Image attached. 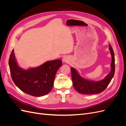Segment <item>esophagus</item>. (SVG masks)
<instances>
[{"instance_id": "obj_1", "label": "esophagus", "mask_w": 126, "mask_h": 126, "mask_svg": "<svg viewBox=\"0 0 126 126\" xmlns=\"http://www.w3.org/2000/svg\"><path fill=\"white\" fill-rule=\"evenodd\" d=\"M63 61L64 62V63H67L68 62V58H67L66 57H64V58L63 59Z\"/></svg>"}]
</instances>
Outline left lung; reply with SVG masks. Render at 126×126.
I'll use <instances>...</instances> for the list:
<instances>
[{"instance_id": "obj_1", "label": "left lung", "mask_w": 126, "mask_h": 126, "mask_svg": "<svg viewBox=\"0 0 126 126\" xmlns=\"http://www.w3.org/2000/svg\"><path fill=\"white\" fill-rule=\"evenodd\" d=\"M109 49L111 55V70L106 77L100 81H93L82 77L75 68H70L73 86L78 93L83 94H99L104 91L113 78L115 71V63L114 52L111 45L109 44Z\"/></svg>"}]
</instances>
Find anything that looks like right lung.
<instances>
[{"label":"right lung","mask_w":126,"mask_h":126,"mask_svg":"<svg viewBox=\"0 0 126 126\" xmlns=\"http://www.w3.org/2000/svg\"><path fill=\"white\" fill-rule=\"evenodd\" d=\"M62 65L60 60H54L25 70L18 65L14 49L9 59L10 74L15 84L23 92L34 97L45 96L50 92L56 72Z\"/></svg>","instance_id":"1"}]
</instances>
